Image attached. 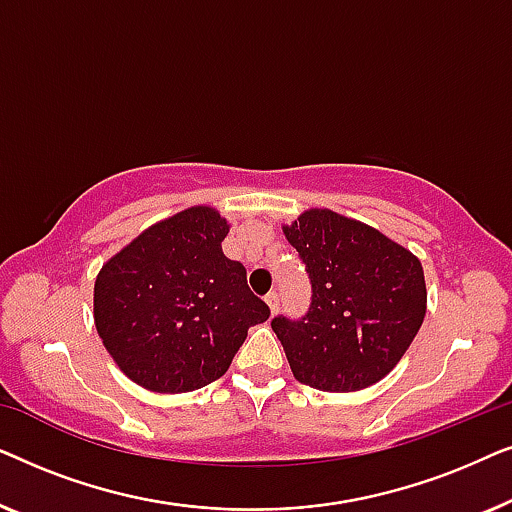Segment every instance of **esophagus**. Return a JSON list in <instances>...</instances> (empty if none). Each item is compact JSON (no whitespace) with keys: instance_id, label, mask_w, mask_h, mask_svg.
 <instances>
[{"instance_id":"obj_1","label":"esophagus","mask_w":512,"mask_h":512,"mask_svg":"<svg viewBox=\"0 0 512 512\" xmlns=\"http://www.w3.org/2000/svg\"><path fill=\"white\" fill-rule=\"evenodd\" d=\"M265 303H268V310H270L272 317H275L277 310H279V296H277V293H270V296L265 298Z\"/></svg>"}]
</instances>
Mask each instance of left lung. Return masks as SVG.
Here are the masks:
<instances>
[{"label":"left lung","instance_id":"obj_1","mask_svg":"<svg viewBox=\"0 0 512 512\" xmlns=\"http://www.w3.org/2000/svg\"><path fill=\"white\" fill-rule=\"evenodd\" d=\"M282 230L312 282L303 321L272 319L293 375L331 394L373 387L424 321L422 261L377 228L326 207L305 209Z\"/></svg>","mask_w":512,"mask_h":512}]
</instances>
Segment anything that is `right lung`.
<instances>
[{"mask_svg": "<svg viewBox=\"0 0 512 512\" xmlns=\"http://www.w3.org/2000/svg\"><path fill=\"white\" fill-rule=\"evenodd\" d=\"M228 230L219 209L193 205L142 230L97 272V335L139 387H205L230 368L249 328L270 317L244 265L223 256Z\"/></svg>", "mask_w": 512, "mask_h": 512, "instance_id": "obj_1", "label": "right lung"}]
</instances>
